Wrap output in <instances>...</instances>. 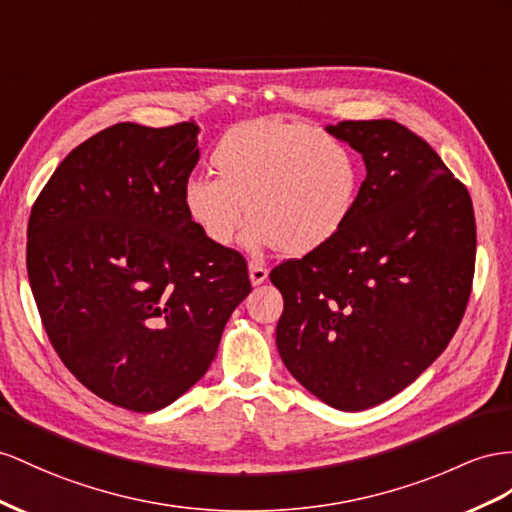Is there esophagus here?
I'll use <instances>...</instances> for the list:
<instances>
[{
    "instance_id": "esophagus-1",
    "label": "esophagus",
    "mask_w": 512,
    "mask_h": 512,
    "mask_svg": "<svg viewBox=\"0 0 512 512\" xmlns=\"http://www.w3.org/2000/svg\"><path fill=\"white\" fill-rule=\"evenodd\" d=\"M248 277H251L253 285H261L268 279V268L264 264H257V261H251L248 264Z\"/></svg>"
}]
</instances>
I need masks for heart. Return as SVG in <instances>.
<instances>
[{"label":"heart","mask_w":512,"mask_h":512,"mask_svg":"<svg viewBox=\"0 0 512 512\" xmlns=\"http://www.w3.org/2000/svg\"><path fill=\"white\" fill-rule=\"evenodd\" d=\"M212 168L216 179L183 183L181 201L192 225L220 248L235 242L251 216L248 248L311 255L348 227L361 192V168L346 144L296 121L257 119L229 129Z\"/></svg>","instance_id":"heart-1"}]
</instances>
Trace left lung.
<instances>
[{
    "instance_id": "8db88e82",
    "label": "left lung",
    "mask_w": 512,
    "mask_h": 512,
    "mask_svg": "<svg viewBox=\"0 0 512 512\" xmlns=\"http://www.w3.org/2000/svg\"><path fill=\"white\" fill-rule=\"evenodd\" d=\"M365 162L348 227L270 272L283 294L285 368L339 411H365L409 387L450 344L476 264L469 192L404 125L326 127Z\"/></svg>"
}]
</instances>
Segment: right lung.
Listing matches in <instances>:
<instances>
[{
	"label": "right lung",
	"mask_w": 512,
	"mask_h": 512,
	"mask_svg": "<svg viewBox=\"0 0 512 512\" xmlns=\"http://www.w3.org/2000/svg\"><path fill=\"white\" fill-rule=\"evenodd\" d=\"M199 125L116 123L75 147L32 207L28 277L51 346L95 396L153 413L212 365L246 261L183 209Z\"/></svg>",
	"instance_id": "add662e5"
}]
</instances>
